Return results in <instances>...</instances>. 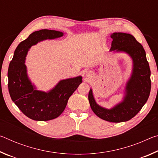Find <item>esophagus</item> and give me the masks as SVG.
<instances>
[{
	"label": "esophagus",
	"instance_id": "1",
	"mask_svg": "<svg viewBox=\"0 0 158 158\" xmlns=\"http://www.w3.org/2000/svg\"><path fill=\"white\" fill-rule=\"evenodd\" d=\"M86 76H87V77H89V76H90V74H89V73H87V74H86Z\"/></svg>",
	"mask_w": 158,
	"mask_h": 158
}]
</instances>
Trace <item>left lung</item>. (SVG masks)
<instances>
[{
    "label": "left lung",
    "mask_w": 158,
    "mask_h": 158,
    "mask_svg": "<svg viewBox=\"0 0 158 158\" xmlns=\"http://www.w3.org/2000/svg\"><path fill=\"white\" fill-rule=\"evenodd\" d=\"M109 52H124L132 60V71L125 87L122 102L111 109L102 107L96 102L92 89L89 100L93 111L105 121L112 123L125 122L138 114L148 100L151 92V70L145 50L135 37L129 33H114Z\"/></svg>",
    "instance_id": "obj_1"
}]
</instances>
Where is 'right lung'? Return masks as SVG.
Masks as SVG:
<instances>
[{"label":"right lung","mask_w":158,"mask_h":158,"mask_svg":"<svg viewBox=\"0 0 158 158\" xmlns=\"http://www.w3.org/2000/svg\"><path fill=\"white\" fill-rule=\"evenodd\" d=\"M63 32L42 29L35 31L16 48L8 68V90L12 100L29 118L46 121L63 113L72 94L82 82V77L63 79L47 92L37 90L32 84L25 65L32 46L38 42L63 36Z\"/></svg>","instance_id":"obj_1"}]
</instances>
